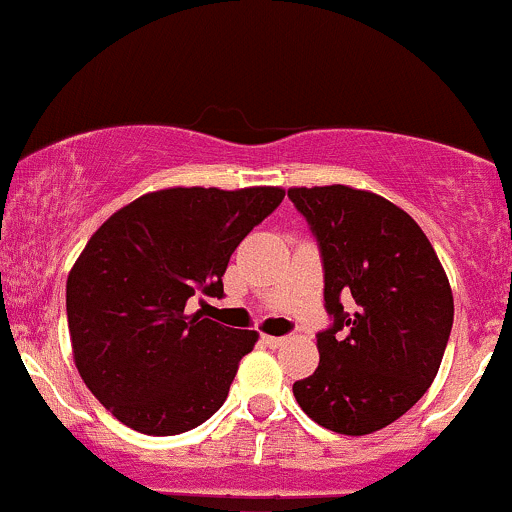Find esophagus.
Masks as SVG:
<instances>
[{"label": "esophagus", "instance_id": "obj_1", "mask_svg": "<svg viewBox=\"0 0 512 512\" xmlns=\"http://www.w3.org/2000/svg\"><path fill=\"white\" fill-rule=\"evenodd\" d=\"M263 342L271 346V349H276V346L283 344L285 339H283V337H271V334H263Z\"/></svg>", "mask_w": 512, "mask_h": 512}]
</instances>
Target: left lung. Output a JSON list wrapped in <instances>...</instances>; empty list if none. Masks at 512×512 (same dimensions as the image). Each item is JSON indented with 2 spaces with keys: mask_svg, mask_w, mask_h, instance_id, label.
<instances>
[{
  "mask_svg": "<svg viewBox=\"0 0 512 512\" xmlns=\"http://www.w3.org/2000/svg\"><path fill=\"white\" fill-rule=\"evenodd\" d=\"M288 197L320 246L332 317L317 334L320 366L293 383L295 400L332 432L383 430L442 364L454 322L447 273L415 219L386 197L346 185L290 188Z\"/></svg>",
  "mask_w": 512,
  "mask_h": 512,
  "instance_id": "obj_1",
  "label": "left lung"
}]
</instances>
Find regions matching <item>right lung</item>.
<instances>
[{"mask_svg": "<svg viewBox=\"0 0 512 512\" xmlns=\"http://www.w3.org/2000/svg\"><path fill=\"white\" fill-rule=\"evenodd\" d=\"M280 188H168L114 212L65 285L75 366L136 432L168 437L224 405L254 329L185 315L195 293L222 298L234 249L283 202Z\"/></svg>", "mask_w": 512, "mask_h": 512, "instance_id": "obj_1", "label": "right lung"}]
</instances>
